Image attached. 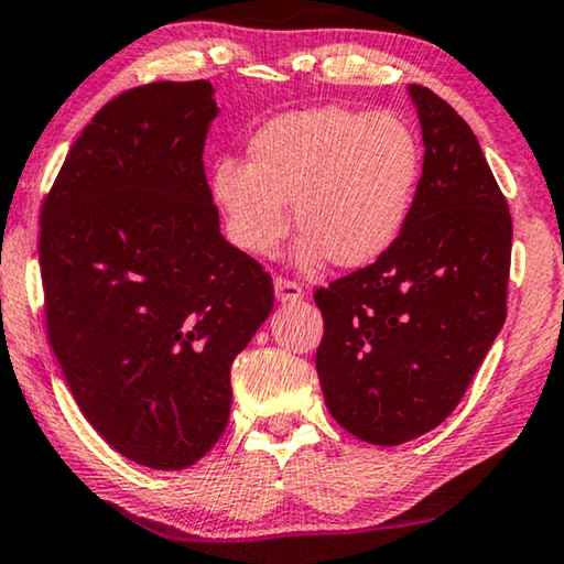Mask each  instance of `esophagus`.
I'll list each match as a JSON object with an SVG mask.
<instances>
[{
  "label": "esophagus",
  "mask_w": 564,
  "mask_h": 564,
  "mask_svg": "<svg viewBox=\"0 0 564 564\" xmlns=\"http://www.w3.org/2000/svg\"><path fill=\"white\" fill-rule=\"evenodd\" d=\"M274 295H276V300H280V303L290 305V303H300V300L305 297V292L297 282H290V280H284V276H276V280H274Z\"/></svg>",
  "instance_id": "34e87169"
}]
</instances>
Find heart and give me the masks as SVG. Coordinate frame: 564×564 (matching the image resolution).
Returning <instances> with one entry per match:
<instances>
[{
	"instance_id": "1",
	"label": "heart",
	"mask_w": 564,
	"mask_h": 564,
	"mask_svg": "<svg viewBox=\"0 0 564 564\" xmlns=\"http://www.w3.org/2000/svg\"><path fill=\"white\" fill-rule=\"evenodd\" d=\"M421 180V143L392 112L313 107L269 120L249 141V164L213 169V197L238 249L272 257L292 228L297 264H372L395 243Z\"/></svg>"
}]
</instances>
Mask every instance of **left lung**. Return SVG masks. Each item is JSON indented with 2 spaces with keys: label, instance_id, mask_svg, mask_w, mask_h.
Instances as JSON below:
<instances>
[{
  "label": "left lung",
  "instance_id": "8db88e82",
  "mask_svg": "<svg viewBox=\"0 0 564 564\" xmlns=\"http://www.w3.org/2000/svg\"><path fill=\"white\" fill-rule=\"evenodd\" d=\"M408 91L426 153L405 226L375 264L315 290L323 398L338 426L380 446L457 408L503 328L511 272V213L475 133L431 89Z\"/></svg>",
  "mask_w": 564,
  "mask_h": 564
}]
</instances>
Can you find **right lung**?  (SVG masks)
Segmentation results:
<instances>
[{
	"label": "right lung",
	"mask_w": 564,
	"mask_h": 564,
	"mask_svg": "<svg viewBox=\"0 0 564 564\" xmlns=\"http://www.w3.org/2000/svg\"><path fill=\"white\" fill-rule=\"evenodd\" d=\"M213 84L153 82L99 110L41 210L45 326L99 436L184 469L226 431L230 365L274 305L257 259L220 234L205 180Z\"/></svg>",
	"instance_id": "add662e5"
}]
</instances>
